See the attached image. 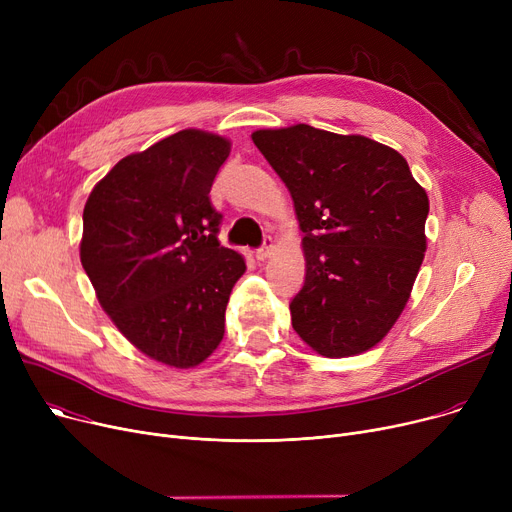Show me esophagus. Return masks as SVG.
<instances>
[{
	"label": "esophagus",
	"instance_id": "esophagus-1",
	"mask_svg": "<svg viewBox=\"0 0 512 512\" xmlns=\"http://www.w3.org/2000/svg\"><path fill=\"white\" fill-rule=\"evenodd\" d=\"M272 251H274V238L272 236H265L263 238V245L255 251V255H257L259 261H263V259H267V257L272 255Z\"/></svg>",
	"mask_w": 512,
	"mask_h": 512
}]
</instances>
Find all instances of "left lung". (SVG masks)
I'll list each match as a JSON object with an SVG mask.
<instances>
[{"label": "left lung", "instance_id": "left-lung-1", "mask_svg": "<svg viewBox=\"0 0 512 512\" xmlns=\"http://www.w3.org/2000/svg\"><path fill=\"white\" fill-rule=\"evenodd\" d=\"M303 230L292 328L324 357L378 344L405 309L425 253L429 201L398 151L309 124L253 132Z\"/></svg>", "mask_w": 512, "mask_h": 512}]
</instances>
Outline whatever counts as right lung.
I'll return each instance as SVG.
<instances>
[{
    "label": "right lung",
    "mask_w": 512,
    "mask_h": 512,
    "mask_svg": "<svg viewBox=\"0 0 512 512\" xmlns=\"http://www.w3.org/2000/svg\"><path fill=\"white\" fill-rule=\"evenodd\" d=\"M228 155L218 134L180 130L120 159L83 211L80 261L101 307L139 351L180 369L218 348L247 270L220 247L222 213L209 199Z\"/></svg>",
    "instance_id": "right-lung-1"
}]
</instances>
